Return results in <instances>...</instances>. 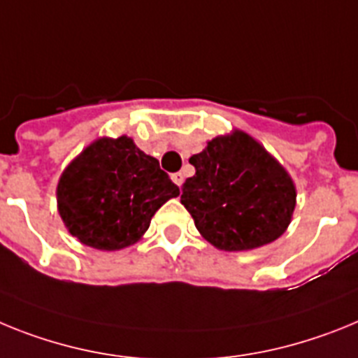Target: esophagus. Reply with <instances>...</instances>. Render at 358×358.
<instances>
[{"label": "esophagus", "mask_w": 358, "mask_h": 358, "mask_svg": "<svg viewBox=\"0 0 358 358\" xmlns=\"http://www.w3.org/2000/svg\"><path fill=\"white\" fill-rule=\"evenodd\" d=\"M183 178H185V176H183V173H173V175H171V180H173V182H175L178 187L183 183Z\"/></svg>", "instance_id": "34e87169"}]
</instances>
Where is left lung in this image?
I'll return each mask as SVG.
<instances>
[{"instance_id": "obj_1", "label": "left lung", "mask_w": 358, "mask_h": 358, "mask_svg": "<svg viewBox=\"0 0 358 358\" xmlns=\"http://www.w3.org/2000/svg\"><path fill=\"white\" fill-rule=\"evenodd\" d=\"M182 205L210 245L239 252L272 243L290 225L295 185L285 167L252 136L236 129L189 158Z\"/></svg>"}]
</instances>
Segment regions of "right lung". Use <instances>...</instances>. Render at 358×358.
<instances>
[{"label": "right lung", "instance_id": "add662e5", "mask_svg": "<svg viewBox=\"0 0 358 358\" xmlns=\"http://www.w3.org/2000/svg\"><path fill=\"white\" fill-rule=\"evenodd\" d=\"M180 194L157 158L129 136L99 138L64 169L57 209L68 232L99 250L136 243L162 205Z\"/></svg>", "mask_w": 358, "mask_h": 358}]
</instances>
